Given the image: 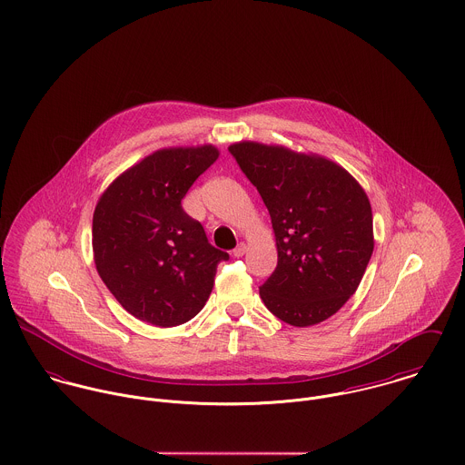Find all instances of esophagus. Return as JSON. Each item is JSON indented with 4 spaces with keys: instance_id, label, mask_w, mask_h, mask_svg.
I'll use <instances>...</instances> for the list:
<instances>
[{
    "instance_id": "obj_1",
    "label": "esophagus",
    "mask_w": 465,
    "mask_h": 465,
    "mask_svg": "<svg viewBox=\"0 0 465 465\" xmlns=\"http://www.w3.org/2000/svg\"><path fill=\"white\" fill-rule=\"evenodd\" d=\"M245 252H247V245L245 243H238V247L232 251V256L234 258H242Z\"/></svg>"
}]
</instances>
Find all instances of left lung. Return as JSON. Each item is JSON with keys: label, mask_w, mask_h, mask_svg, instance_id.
<instances>
[{"label": "left lung", "mask_w": 465, "mask_h": 465, "mask_svg": "<svg viewBox=\"0 0 465 465\" xmlns=\"http://www.w3.org/2000/svg\"><path fill=\"white\" fill-rule=\"evenodd\" d=\"M272 218L277 266L260 286L266 308L306 328L356 292L374 251L372 209L341 166L313 153L242 141L229 146Z\"/></svg>", "instance_id": "1"}]
</instances>
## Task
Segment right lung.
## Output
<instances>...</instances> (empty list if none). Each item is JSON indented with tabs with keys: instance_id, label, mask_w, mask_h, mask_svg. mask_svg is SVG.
Segmentation results:
<instances>
[{
	"instance_id": "1",
	"label": "right lung",
	"mask_w": 465,
	"mask_h": 465,
	"mask_svg": "<svg viewBox=\"0 0 465 465\" xmlns=\"http://www.w3.org/2000/svg\"><path fill=\"white\" fill-rule=\"evenodd\" d=\"M216 159L213 144L157 150L124 172L94 207L96 270L143 322L172 328L193 319L209 299L216 266L229 260L181 203Z\"/></svg>"
}]
</instances>
